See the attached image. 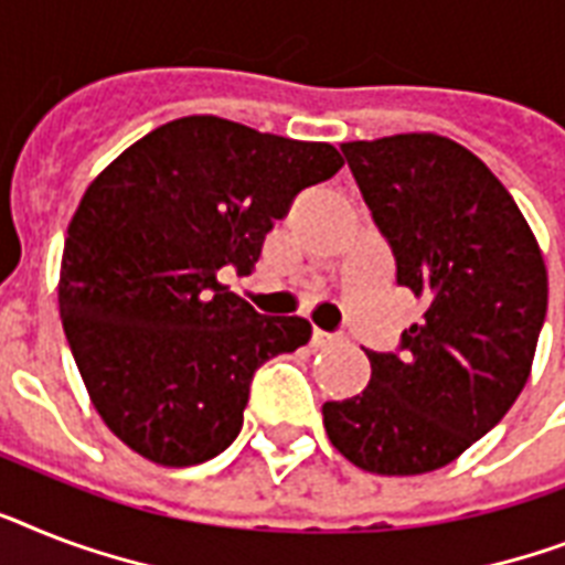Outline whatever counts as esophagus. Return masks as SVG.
I'll return each instance as SVG.
<instances>
[{"label":"esophagus","instance_id":"1","mask_svg":"<svg viewBox=\"0 0 565 565\" xmlns=\"http://www.w3.org/2000/svg\"><path fill=\"white\" fill-rule=\"evenodd\" d=\"M339 339H342V337H339V333H324V330H319V328L313 330V345H316V348L337 345Z\"/></svg>","mask_w":565,"mask_h":565}]
</instances>
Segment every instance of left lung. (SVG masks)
<instances>
[{
  "label": "left lung",
  "mask_w": 565,
  "mask_h": 565,
  "mask_svg": "<svg viewBox=\"0 0 565 565\" xmlns=\"http://www.w3.org/2000/svg\"><path fill=\"white\" fill-rule=\"evenodd\" d=\"M342 153L424 316L403 330V354L365 351L369 386L324 403V433L365 473H433L529 383L548 305L543 252L508 188L447 136L397 132Z\"/></svg>",
  "instance_id": "left-lung-1"
}]
</instances>
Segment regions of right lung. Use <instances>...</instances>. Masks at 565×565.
<instances>
[{"label": "right lung", "instance_id": "right-lung-1", "mask_svg": "<svg viewBox=\"0 0 565 565\" xmlns=\"http://www.w3.org/2000/svg\"><path fill=\"white\" fill-rule=\"evenodd\" d=\"M345 164L217 116L156 127L92 179L60 260L68 348L109 433L162 467L235 441L252 374L307 345L301 316H260L220 269L249 273L292 196Z\"/></svg>", "mask_w": 565, "mask_h": 565}]
</instances>
